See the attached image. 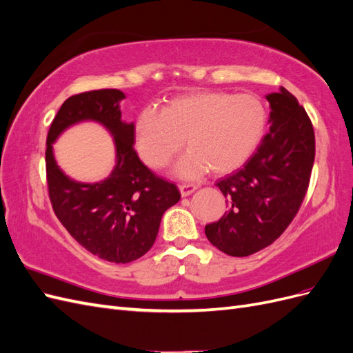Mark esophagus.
<instances>
[{"label": "esophagus", "instance_id": "1", "mask_svg": "<svg viewBox=\"0 0 353 353\" xmlns=\"http://www.w3.org/2000/svg\"><path fill=\"white\" fill-rule=\"evenodd\" d=\"M196 190H197V185H196V184H181V185H179L181 196H183V197H187V196H190L191 193H194Z\"/></svg>", "mask_w": 353, "mask_h": 353}]
</instances>
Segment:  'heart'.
<instances>
[{"instance_id":"1","label":"heart","mask_w":353,"mask_h":353,"mask_svg":"<svg viewBox=\"0 0 353 353\" xmlns=\"http://www.w3.org/2000/svg\"><path fill=\"white\" fill-rule=\"evenodd\" d=\"M268 122L263 103L250 94L200 90L170 99L162 113L144 109L135 117L138 156L152 169H162L183 148L176 172L191 178L228 174L243 166L259 147Z\"/></svg>"}]
</instances>
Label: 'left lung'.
I'll list each match as a JSON object with an SVG mask.
<instances>
[{
    "mask_svg": "<svg viewBox=\"0 0 353 353\" xmlns=\"http://www.w3.org/2000/svg\"><path fill=\"white\" fill-rule=\"evenodd\" d=\"M270 132L241 169L219 179L228 210L205 227L208 240L230 256H249L268 248L299 212L315 159L311 119L285 88L266 95Z\"/></svg>",
    "mask_w": 353,
    "mask_h": 353,
    "instance_id": "1",
    "label": "left lung"
}]
</instances>
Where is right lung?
I'll return each instance as SVG.
<instances>
[{
    "instance_id": "add662e5",
    "label": "right lung",
    "mask_w": 353,
    "mask_h": 353,
    "mask_svg": "<svg viewBox=\"0 0 353 353\" xmlns=\"http://www.w3.org/2000/svg\"><path fill=\"white\" fill-rule=\"evenodd\" d=\"M123 99L119 90L72 95L52 119L46 150L48 196L56 216L82 248L114 263L132 262L150 250L163 213L181 199L176 185L153 174L134 150V123L121 119ZM82 120L101 123L115 140L117 165L100 183L70 180L52 153L57 137Z\"/></svg>"
}]
</instances>
